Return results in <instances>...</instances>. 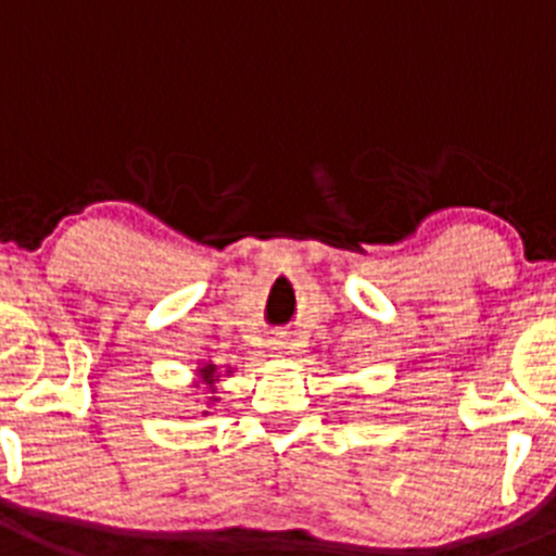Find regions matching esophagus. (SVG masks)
<instances>
[{"mask_svg": "<svg viewBox=\"0 0 556 556\" xmlns=\"http://www.w3.org/2000/svg\"><path fill=\"white\" fill-rule=\"evenodd\" d=\"M269 345H273V351L278 353H294L298 348H301V339L294 337V333H278V337H273Z\"/></svg>", "mask_w": 556, "mask_h": 556, "instance_id": "1", "label": "esophagus"}]
</instances>
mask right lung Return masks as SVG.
I'll use <instances>...</instances> for the list:
<instances>
[{"mask_svg":"<svg viewBox=\"0 0 556 556\" xmlns=\"http://www.w3.org/2000/svg\"><path fill=\"white\" fill-rule=\"evenodd\" d=\"M228 372H233V370H228ZM198 376L211 392H217V381H219V367L217 365H203L198 370ZM211 401H217V397H211Z\"/></svg>","mask_w":556,"mask_h":556,"instance_id":"add662e5","label":"right lung"}]
</instances>
